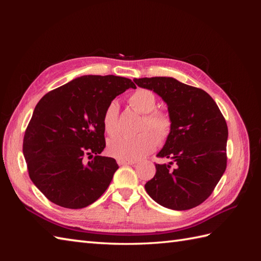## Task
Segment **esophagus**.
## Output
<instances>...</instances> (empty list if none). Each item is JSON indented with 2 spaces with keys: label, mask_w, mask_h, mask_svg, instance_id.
<instances>
[{
  "label": "esophagus",
  "mask_w": 261,
  "mask_h": 261,
  "mask_svg": "<svg viewBox=\"0 0 261 261\" xmlns=\"http://www.w3.org/2000/svg\"><path fill=\"white\" fill-rule=\"evenodd\" d=\"M118 165H126V164H135V161H126V160H117Z\"/></svg>",
  "instance_id": "34e87169"
}]
</instances>
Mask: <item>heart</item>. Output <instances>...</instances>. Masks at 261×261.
Instances as JSON below:
<instances>
[{"label": "heart", "mask_w": 261, "mask_h": 261, "mask_svg": "<svg viewBox=\"0 0 261 261\" xmlns=\"http://www.w3.org/2000/svg\"><path fill=\"white\" fill-rule=\"evenodd\" d=\"M128 103L136 112L144 114L139 127L140 134L135 137L111 138L108 141L107 150L110 155L117 160L135 161L152 152L158 141L164 143L170 137L173 120L168 112L155 109L156 98L148 89H138L133 92L128 98ZM118 112L120 106L117 101L112 100L102 114V126L109 136H114L120 132Z\"/></svg>", "instance_id": "obj_1"}]
</instances>
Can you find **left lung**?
<instances>
[{"label": "left lung", "mask_w": 261, "mask_h": 261, "mask_svg": "<svg viewBox=\"0 0 261 261\" xmlns=\"http://www.w3.org/2000/svg\"><path fill=\"white\" fill-rule=\"evenodd\" d=\"M141 88L153 90L168 105L173 120L170 137L156 156L155 175L145 188L161 206L188 210L212 194L226 169L227 125L209 94L172 77L135 78Z\"/></svg>", "instance_id": "left-lung-1"}]
</instances>
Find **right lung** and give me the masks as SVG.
Listing matches in <instances>:
<instances>
[{
	"label": "right lung",
	"mask_w": 261,
	"mask_h": 261,
	"mask_svg": "<svg viewBox=\"0 0 261 261\" xmlns=\"http://www.w3.org/2000/svg\"><path fill=\"white\" fill-rule=\"evenodd\" d=\"M128 88V78L88 75L51 90L35 108L23 136L29 177L58 206L82 209L96 201L118 165L102 156V114L110 101ZM90 161L87 162L86 159Z\"/></svg>",
	"instance_id": "add662e5"
}]
</instances>
